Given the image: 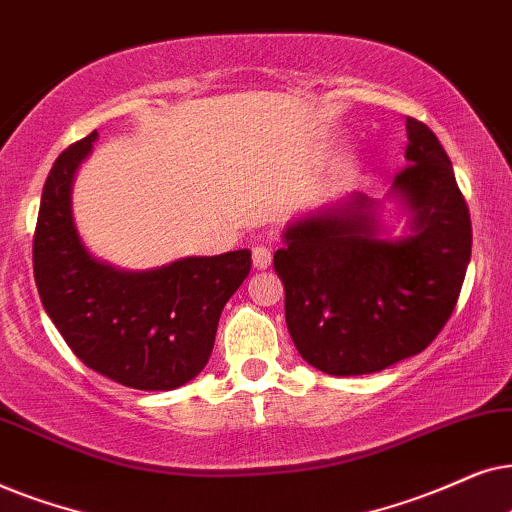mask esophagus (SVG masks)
I'll return each instance as SVG.
<instances>
[{"instance_id":"obj_1","label":"esophagus","mask_w":512,"mask_h":512,"mask_svg":"<svg viewBox=\"0 0 512 512\" xmlns=\"http://www.w3.org/2000/svg\"><path fill=\"white\" fill-rule=\"evenodd\" d=\"M252 267L257 271H264L271 267V250L264 248V245H257V248H252Z\"/></svg>"}]
</instances>
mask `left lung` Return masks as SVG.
Segmentation results:
<instances>
[{"mask_svg": "<svg viewBox=\"0 0 512 512\" xmlns=\"http://www.w3.org/2000/svg\"><path fill=\"white\" fill-rule=\"evenodd\" d=\"M405 126L410 166L384 199L351 192L306 210L285 224L274 255L292 342L332 377L381 372L424 351L466 276L473 231L452 161L426 124Z\"/></svg>", "mask_w": 512, "mask_h": 512, "instance_id": "1", "label": "left lung"}]
</instances>
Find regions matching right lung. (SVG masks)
Returning <instances> with one entry per match:
<instances>
[{"label":"right lung","mask_w":512,"mask_h":512,"mask_svg":"<svg viewBox=\"0 0 512 512\" xmlns=\"http://www.w3.org/2000/svg\"><path fill=\"white\" fill-rule=\"evenodd\" d=\"M95 140L98 131L67 147L46 177L34 281L53 325L91 370L138 391H173L206 367L224 304L250 274V250L142 271L98 260L72 215L74 175Z\"/></svg>","instance_id":"add662e5"}]
</instances>
